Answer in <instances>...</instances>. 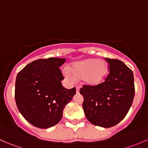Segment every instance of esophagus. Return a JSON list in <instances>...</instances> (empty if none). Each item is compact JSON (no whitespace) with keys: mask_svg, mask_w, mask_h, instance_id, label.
Here are the masks:
<instances>
[{"mask_svg":"<svg viewBox=\"0 0 148 148\" xmlns=\"http://www.w3.org/2000/svg\"><path fill=\"white\" fill-rule=\"evenodd\" d=\"M79 90H80L79 86H77V87H76V92H77V93H79Z\"/></svg>","mask_w":148,"mask_h":148,"instance_id":"34e87169","label":"esophagus"}]
</instances>
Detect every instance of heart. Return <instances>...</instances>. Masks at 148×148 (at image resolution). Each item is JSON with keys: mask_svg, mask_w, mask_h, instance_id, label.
Instances as JSON below:
<instances>
[{"mask_svg": "<svg viewBox=\"0 0 148 148\" xmlns=\"http://www.w3.org/2000/svg\"><path fill=\"white\" fill-rule=\"evenodd\" d=\"M108 73V63L104 60L93 58L75 62L70 66L69 70L64 69V74L67 79H82L84 84L90 86L100 84Z\"/></svg>", "mask_w": 148, "mask_h": 148, "instance_id": "obj_1", "label": "heart"}]
</instances>
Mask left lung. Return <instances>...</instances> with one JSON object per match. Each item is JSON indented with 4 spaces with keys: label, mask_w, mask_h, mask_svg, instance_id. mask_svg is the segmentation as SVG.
I'll return each mask as SVG.
<instances>
[{
    "label": "left lung",
    "mask_w": 148,
    "mask_h": 148,
    "mask_svg": "<svg viewBox=\"0 0 148 148\" xmlns=\"http://www.w3.org/2000/svg\"><path fill=\"white\" fill-rule=\"evenodd\" d=\"M110 74L105 82L96 86H84L80 89L82 107L87 120L102 127H111L125 118L135 96L132 70L118 59L106 58Z\"/></svg>",
    "instance_id": "8db88e82"
}]
</instances>
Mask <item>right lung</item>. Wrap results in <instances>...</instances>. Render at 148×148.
Returning a JSON list of instances; mask_svg holds the SVG:
<instances>
[{
    "label": "right lung",
    "mask_w": 148,
    "mask_h": 148,
    "mask_svg": "<svg viewBox=\"0 0 148 148\" xmlns=\"http://www.w3.org/2000/svg\"><path fill=\"white\" fill-rule=\"evenodd\" d=\"M63 58L38 59L26 65L17 74L15 99L21 114L36 127L54 126L63 117L65 106L76 94V88L66 89L61 81L59 67Z\"/></svg>",
    "instance_id": "1"
}]
</instances>
